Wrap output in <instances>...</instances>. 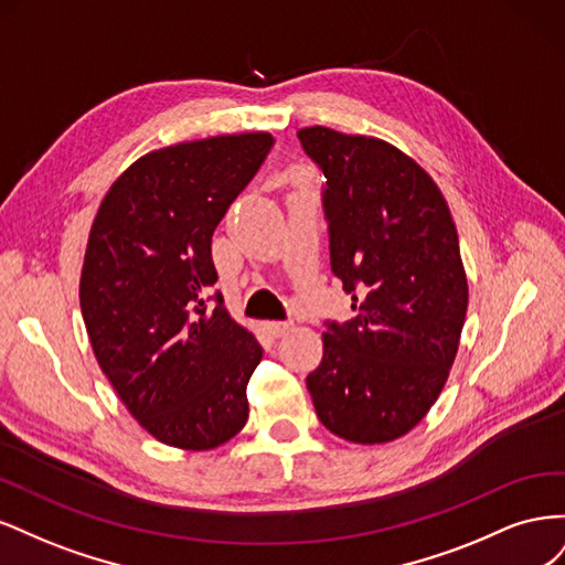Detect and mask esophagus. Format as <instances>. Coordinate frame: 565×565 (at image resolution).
I'll return each instance as SVG.
<instances>
[{"mask_svg":"<svg viewBox=\"0 0 565 565\" xmlns=\"http://www.w3.org/2000/svg\"><path fill=\"white\" fill-rule=\"evenodd\" d=\"M295 324L292 322H280V320H273V322H266V330L270 337H285L289 330H292Z\"/></svg>","mask_w":565,"mask_h":565,"instance_id":"esophagus-1","label":"esophagus"}]
</instances>
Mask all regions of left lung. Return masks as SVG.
<instances>
[{"label": "left lung", "instance_id": "left-lung-1", "mask_svg": "<svg viewBox=\"0 0 565 565\" xmlns=\"http://www.w3.org/2000/svg\"><path fill=\"white\" fill-rule=\"evenodd\" d=\"M328 185L332 273L358 311L328 322L306 386L324 429L377 446L426 417L455 363L469 306L457 228L436 181L374 136L299 129Z\"/></svg>", "mask_w": 565, "mask_h": 565}]
</instances>
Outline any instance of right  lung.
<instances>
[{
  "mask_svg": "<svg viewBox=\"0 0 565 565\" xmlns=\"http://www.w3.org/2000/svg\"><path fill=\"white\" fill-rule=\"evenodd\" d=\"M273 146L268 131L152 150L127 167L94 216L79 306L119 401L164 446L212 450L249 417L262 347L216 282L212 235Z\"/></svg>",
  "mask_w": 565,
  "mask_h": 565,
  "instance_id": "1",
  "label": "right lung"
}]
</instances>
